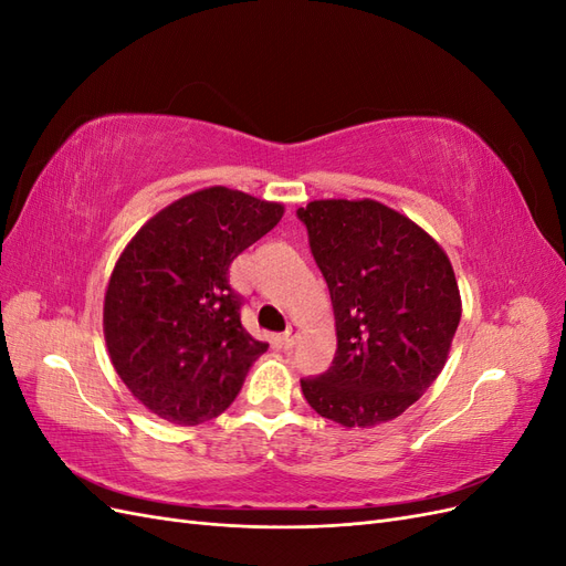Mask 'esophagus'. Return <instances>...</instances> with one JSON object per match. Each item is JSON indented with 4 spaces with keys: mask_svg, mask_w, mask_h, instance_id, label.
Returning a JSON list of instances; mask_svg holds the SVG:
<instances>
[{
    "mask_svg": "<svg viewBox=\"0 0 566 566\" xmlns=\"http://www.w3.org/2000/svg\"><path fill=\"white\" fill-rule=\"evenodd\" d=\"M297 339H300V325H297V323H290L287 331L283 333V345H285V349H293V347L297 345Z\"/></svg>",
    "mask_w": 566,
    "mask_h": 566,
    "instance_id": "34e87169",
    "label": "esophagus"
}]
</instances>
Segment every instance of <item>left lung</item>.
<instances>
[{"label":"left lung","mask_w":566,"mask_h":566,"mask_svg":"<svg viewBox=\"0 0 566 566\" xmlns=\"http://www.w3.org/2000/svg\"><path fill=\"white\" fill-rule=\"evenodd\" d=\"M331 290L333 366L302 380L321 418L375 427L399 418L447 364L460 293L447 252L416 221L375 200H314L297 210Z\"/></svg>","instance_id":"obj_1"}]
</instances>
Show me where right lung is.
Returning a JSON list of instances; mask_svg holds the SVG:
<instances>
[{
	"mask_svg": "<svg viewBox=\"0 0 566 566\" xmlns=\"http://www.w3.org/2000/svg\"><path fill=\"white\" fill-rule=\"evenodd\" d=\"M281 217V202L202 188L148 219L119 254L104 335L119 380L150 413L191 427L238 397L269 345L243 328L229 266Z\"/></svg>",
	"mask_w": 566,
	"mask_h": 566,
	"instance_id": "right-lung-1",
	"label": "right lung"
}]
</instances>
